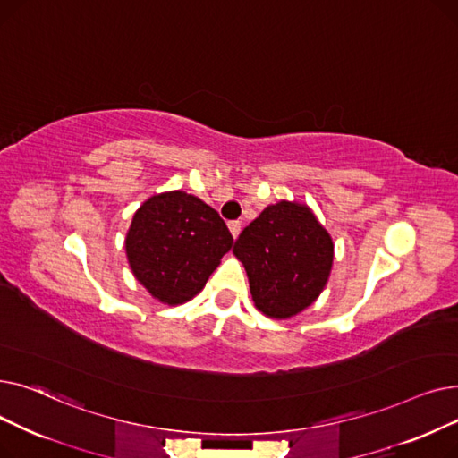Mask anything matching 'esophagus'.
I'll use <instances>...</instances> for the list:
<instances>
[{
	"instance_id": "1",
	"label": "esophagus",
	"mask_w": 458,
	"mask_h": 458,
	"mask_svg": "<svg viewBox=\"0 0 458 458\" xmlns=\"http://www.w3.org/2000/svg\"><path fill=\"white\" fill-rule=\"evenodd\" d=\"M228 228H230V232H232V235L237 237L239 232H242V221H232V223L228 225Z\"/></svg>"
}]
</instances>
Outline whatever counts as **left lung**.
I'll list each match as a JSON object with an SVG mask.
<instances>
[{"label":"left lung","instance_id":"8db88e82","mask_svg":"<svg viewBox=\"0 0 458 458\" xmlns=\"http://www.w3.org/2000/svg\"><path fill=\"white\" fill-rule=\"evenodd\" d=\"M233 252L243 261L258 310L285 319L297 316L323 292L334 245L306 206L282 200L263 209L239 233Z\"/></svg>","mask_w":458,"mask_h":458}]
</instances>
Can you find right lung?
Wrapping results in <instances>:
<instances>
[{
	"label": "right lung",
	"instance_id": "1",
	"mask_svg": "<svg viewBox=\"0 0 458 458\" xmlns=\"http://www.w3.org/2000/svg\"><path fill=\"white\" fill-rule=\"evenodd\" d=\"M233 237L211 206L183 191L144 202L126 237V254L137 280L157 301L182 304L206 285Z\"/></svg>",
	"mask_w": 458,
	"mask_h": 458
}]
</instances>
